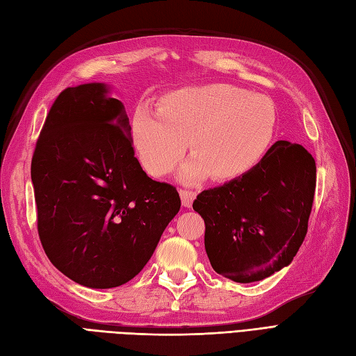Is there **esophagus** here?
I'll return each mask as SVG.
<instances>
[{
    "instance_id": "34e87169",
    "label": "esophagus",
    "mask_w": 356,
    "mask_h": 356,
    "mask_svg": "<svg viewBox=\"0 0 356 356\" xmlns=\"http://www.w3.org/2000/svg\"><path fill=\"white\" fill-rule=\"evenodd\" d=\"M180 198H181V206L184 207H191L193 206V202L195 200L197 194L194 191H186V189H180Z\"/></svg>"
}]
</instances>
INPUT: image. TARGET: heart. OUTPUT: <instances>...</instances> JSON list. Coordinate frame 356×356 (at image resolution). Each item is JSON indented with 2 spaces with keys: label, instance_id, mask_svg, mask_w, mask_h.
I'll return each instance as SVG.
<instances>
[{
  "label": "heart",
  "instance_id": "1",
  "mask_svg": "<svg viewBox=\"0 0 356 356\" xmlns=\"http://www.w3.org/2000/svg\"><path fill=\"white\" fill-rule=\"evenodd\" d=\"M277 131V108L263 95L215 83L165 95L159 108L141 104L131 120V143L141 167L153 177L180 170L188 185L212 176L230 181L250 172L265 156Z\"/></svg>",
  "mask_w": 356,
  "mask_h": 356
}]
</instances>
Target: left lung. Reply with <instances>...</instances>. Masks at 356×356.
Listing matches in <instances>:
<instances>
[{"mask_svg":"<svg viewBox=\"0 0 356 356\" xmlns=\"http://www.w3.org/2000/svg\"><path fill=\"white\" fill-rule=\"evenodd\" d=\"M314 189V158L277 141L247 175L198 194L193 207L206 224L213 270L247 284L289 266L307 234Z\"/></svg>","mask_w":356,"mask_h":356,"instance_id":"1","label":"left lung"}]
</instances>
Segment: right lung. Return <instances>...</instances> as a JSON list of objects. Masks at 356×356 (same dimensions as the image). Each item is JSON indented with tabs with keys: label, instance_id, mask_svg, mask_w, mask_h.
I'll list each match as a JSON object with an SVG mask.
<instances>
[{
	"label": "right lung",
	"instance_id": "add662e5",
	"mask_svg": "<svg viewBox=\"0 0 356 356\" xmlns=\"http://www.w3.org/2000/svg\"><path fill=\"white\" fill-rule=\"evenodd\" d=\"M109 91L104 83L61 91L31 161L43 250L90 289L138 275L180 209L176 188L150 179L134 156L129 117Z\"/></svg>",
	"mask_w": 356,
	"mask_h": 356
}]
</instances>
